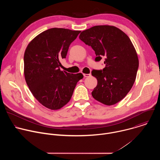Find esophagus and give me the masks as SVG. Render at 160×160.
I'll return each instance as SVG.
<instances>
[{
    "label": "esophagus",
    "instance_id": "1",
    "mask_svg": "<svg viewBox=\"0 0 160 160\" xmlns=\"http://www.w3.org/2000/svg\"><path fill=\"white\" fill-rule=\"evenodd\" d=\"M84 77H90L91 76L90 74H83Z\"/></svg>",
    "mask_w": 160,
    "mask_h": 160
}]
</instances>
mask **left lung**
<instances>
[{"instance_id": "obj_1", "label": "left lung", "mask_w": 160, "mask_h": 160, "mask_svg": "<svg viewBox=\"0 0 160 160\" xmlns=\"http://www.w3.org/2000/svg\"><path fill=\"white\" fill-rule=\"evenodd\" d=\"M79 38L95 51L96 61L105 58L102 70H92L98 85L92 92L98 101L107 105L122 100L132 88L139 68V59L129 37L120 29L98 25L83 31Z\"/></svg>"}]
</instances>
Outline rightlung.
<instances>
[{
	"mask_svg": "<svg viewBox=\"0 0 160 160\" xmlns=\"http://www.w3.org/2000/svg\"><path fill=\"white\" fill-rule=\"evenodd\" d=\"M81 31L53 28L35 37L24 54L26 82L35 99L52 110L62 108L71 99L82 73L61 71L60 60L66 58L70 45Z\"/></svg>",
	"mask_w": 160,
	"mask_h": 160,
	"instance_id": "obj_1",
	"label": "right lung"
}]
</instances>
